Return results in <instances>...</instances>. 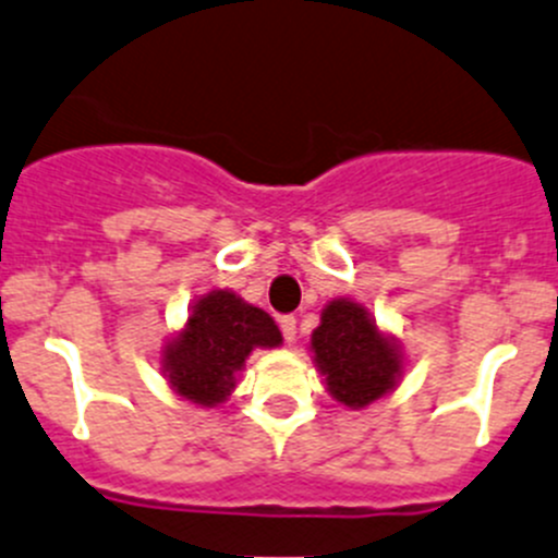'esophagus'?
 <instances>
[{"label": "esophagus", "mask_w": 558, "mask_h": 558, "mask_svg": "<svg viewBox=\"0 0 558 558\" xmlns=\"http://www.w3.org/2000/svg\"><path fill=\"white\" fill-rule=\"evenodd\" d=\"M280 332H283L286 343H294V340H296V318L294 316L280 318Z\"/></svg>", "instance_id": "34e87169"}]
</instances>
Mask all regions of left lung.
I'll return each mask as SVG.
<instances>
[{"label":"left lung","mask_w":558,"mask_h":558,"mask_svg":"<svg viewBox=\"0 0 558 558\" xmlns=\"http://www.w3.org/2000/svg\"><path fill=\"white\" fill-rule=\"evenodd\" d=\"M311 354L327 392L345 409H367L392 392L405 373L398 338L384 332L362 302L329 300L311 335Z\"/></svg>","instance_id":"obj_1"}]
</instances>
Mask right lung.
I'll list each match as a JSON object with an SVG mask.
<instances>
[{
	"label": "right lung",
	"mask_w": 558,
	"mask_h": 558,
	"mask_svg": "<svg viewBox=\"0 0 558 558\" xmlns=\"http://www.w3.org/2000/svg\"><path fill=\"white\" fill-rule=\"evenodd\" d=\"M280 343L283 335L267 311L236 291L213 289L193 300L187 322L163 345L160 373L182 400L215 409L234 392L253 349H278Z\"/></svg>",
	"instance_id": "1"
}]
</instances>
